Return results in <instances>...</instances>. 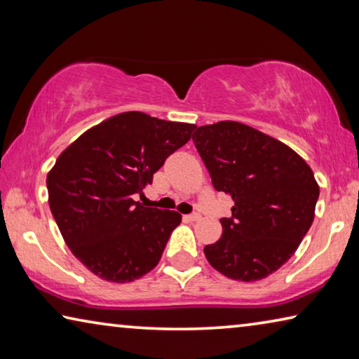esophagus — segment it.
Here are the masks:
<instances>
[{
  "instance_id": "1",
  "label": "esophagus",
  "mask_w": 359,
  "mask_h": 359,
  "mask_svg": "<svg viewBox=\"0 0 359 359\" xmlns=\"http://www.w3.org/2000/svg\"><path fill=\"white\" fill-rule=\"evenodd\" d=\"M199 218H201V215H199L198 212H194V214H190V215H185L187 222H198Z\"/></svg>"
}]
</instances>
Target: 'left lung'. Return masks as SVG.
Returning a JSON list of instances; mask_svg holds the SVG:
<instances>
[{
  "mask_svg": "<svg viewBox=\"0 0 359 359\" xmlns=\"http://www.w3.org/2000/svg\"><path fill=\"white\" fill-rule=\"evenodd\" d=\"M193 142L212 185L234 203L205 258L234 280H261L293 257L311 228L320 194L312 169L288 145L239 121L198 126Z\"/></svg>",
  "mask_w": 359,
  "mask_h": 359,
  "instance_id": "8db88e82",
  "label": "left lung"
}]
</instances>
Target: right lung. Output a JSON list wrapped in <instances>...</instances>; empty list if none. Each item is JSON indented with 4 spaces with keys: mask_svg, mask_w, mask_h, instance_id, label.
<instances>
[{
    "mask_svg": "<svg viewBox=\"0 0 359 359\" xmlns=\"http://www.w3.org/2000/svg\"><path fill=\"white\" fill-rule=\"evenodd\" d=\"M194 125L123 112L85 131L47 174L48 205L74 257L109 282L150 272L182 215L133 196L151 184Z\"/></svg>",
    "mask_w": 359,
    "mask_h": 359,
    "instance_id": "1",
    "label": "right lung"
}]
</instances>
